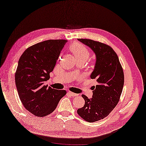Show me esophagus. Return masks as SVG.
<instances>
[{"label": "esophagus", "mask_w": 146, "mask_h": 146, "mask_svg": "<svg viewBox=\"0 0 146 146\" xmlns=\"http://www.w3.org/2000/svg\"><path fill=\"white\" fill-rule=\"evenodd\" d=\"M68 94L69 95H70L72 96H76L78 95V94L74 93H72V92H71V91H68Z\"/></svg>", "instance_id": "1"}]
</instances>
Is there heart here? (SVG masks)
Listing matches in <instances>:
<instances>
[{"label": "heart", "mask_w": 146, "mask_h": 146, "mask_svg": "<svg viewBox=\"0 0 146 146\" xmlns=\"http://www.w3.org/2000/svg\"><path fill=\"white\" fill-rule=\"evenodd\" d=\"M70 50L73 53L76 60H81L86 62L90 57L91 52L89 49L80 43H74L70 46Z\"/></svg>", "instance_id": "heart-1"}]
</instances>
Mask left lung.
Segmentation results:
<instances>
[{
	"mask_svg": "<svg viewBox=\"0 0 146 146\" xmlns=\"http://www.w3.org/2000/svg\"><path fill=\"white\" fill-rule=\"evenodd\" d=\"M95 53L96 61L90 77L97 84L92 87L93 96L82 97L85 104L78 110L81 117L88 122L102 119L113 110L119 100L124 85V74L119 60L111 47L89 39H78Z\"/></svg>",
	"mask_w": 146,
	"mask_h": 146,
	"instance_id": "1",
	"label": "left lung"
}]
</instances>
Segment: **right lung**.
Masks as SVG:
<instances>
[{"label":"right lung","instance_id":"obj_1","mask_svg":"<svg viewBox=\"0 0 146 146\" xmlns=\"http://www.w3.org/2000/svg\"><path fill=\"white\" fill-rule=\"evenodd\" d=\"M66 42L49 40L35 44L24 51L18 61L15 81L19 98L24 107L38 117L52 113L66 93L44 86Z\"/></svg>","mask_w":146,"mask_h":146}]
</instances>
